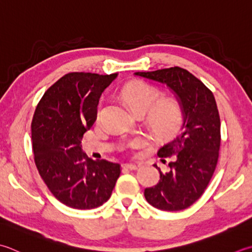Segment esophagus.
<instances>
[{
	"label": "esophagus",
	"instance_id": "34e87169",
	"mask_svg": "<svg viewBox=\"0 0 252 252\" xmlns=\"http://www.w3.org/2000/svg\"><path fill=\"white\" fill-rule=\"evenodd\" d=\"M122 167H123V168L130 169V170H135V169H137V166L134 165V164H123Z\"/></svg>",
	"mask_w": 252,
	"mask_h": 252
}]
</instances>
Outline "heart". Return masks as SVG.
<instances>
[{"mask_svg":"<svg viewBox=\"0 0 252 252\" xmlns=\"http://www.w3.org/2000/svg\"><path fill=\"white\" fill-rule=\"evenodd\" d=\"M159 91L149 84L135 83L126 86L122 91V97L131 109L137 115L147 112L146 120L152 130L160 136L172 134L180 126L182 109L178 100L175 98H159ZM102 112V102L97 109V117ZM145 144L143 136H135L129 141L127 145L137 149Z\"/></svg>","mask_w":252,"mask_h":252,"instance_id":"heart-1","label":"heart"}]
</instances>
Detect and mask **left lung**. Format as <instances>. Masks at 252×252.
<instances>
[{
  "label": "left lung",
  "instance_id": "left-lung-1",
  "mask_svg": "<svg viewBox=\"0 0 252 252\" xmlns=\"http://www.w3.org/2000/svg\"><path fill=\"white\" fill-rule=\"evenodd\" d=\"M134 75L166 85L181 106L180 131L157 153L161 158L171 159L169 169L162 172L154 165L160 179L146 188L144 195L158 210H185L203 194L218 164L220 120L214 95L194 75L178 66Z\"/></svg>",
  "mask_w": 252,
  "mask_h": 252
}]
</instances>
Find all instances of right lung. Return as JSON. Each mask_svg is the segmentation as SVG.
Listing matches in <instances>:
<instances>
[{
	"instance_id": "right-lung-1",
	"label": "right lung",
	"mask_w": 252,
	"mask_h": 252,
	"mask_svg": "<svg viewBox=\"0 0 252 252\" xmlns=\"http://www.w3.org/2000/svg\"><path fill=\"white\" fill-rule=\"evenodd\" d=\"M117 76L65 74L44 93L34 111L32 140L37 169L51 193L70 208L102 205L120 176L119 164L88 158L81 144L96 120L101 94Z\"/></svg>"
}]
</instances>
